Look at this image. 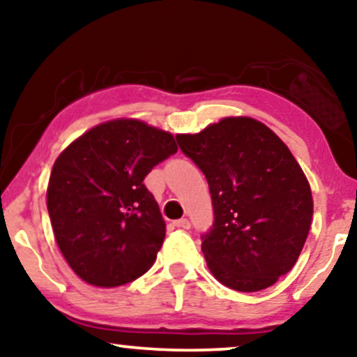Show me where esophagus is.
<instances>
[{
  "label": "esophagus",
  "instance_id": "obj_1",
  "mask_svg": "<svg viewBox=\"0 0 357 357\" xmlns=\"http://www.w3.org/2000/svg\"><path fill=\"white\" fill-rule=\"evenodd\" d=\"M174 226L178 229H190L192 224H190L188 219H178V221H174Z\"/></svg>",
  "mask_w": 357,
  "mask_h": 357
}]
</instances>
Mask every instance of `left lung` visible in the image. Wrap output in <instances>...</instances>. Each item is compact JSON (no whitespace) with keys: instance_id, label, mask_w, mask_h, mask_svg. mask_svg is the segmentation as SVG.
I'll return each mask as SVG.
<instances>
[{"instance_id":"1","label":"left lung","mask_w":357,"mask_h":357,"mask_svg":"<svg viewBox=\"0 0 357 357\" xmlns=\"http://www.w3.org/2000/svg\"><path fill=\"white\" fill-rule=\"evenodd\" d=\"M175 138L209 185L214 222L202 236L209 271L242 292L275 284L296 265L314 214L310 185L289 148L248 116Z\"/></svg>"}]
</instances>
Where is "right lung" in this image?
<instances>
[{"mask_svg":"<svg viewBox=\"0 0 357 357\" xmlns=\"http://www.w3.org/2000/svg\"><path fill=\"white\" fill-rule=\"evenodd\" d=\"M175 153L167 131L120 119L86 131L58 155L47 208L58 247L82 281L115 287L153 266L165 222L143 180Z\"/></svg>","mask_w":357,"mask_h":357,"instance_id":"obj_1","label":"right lung"}]
</instances>
